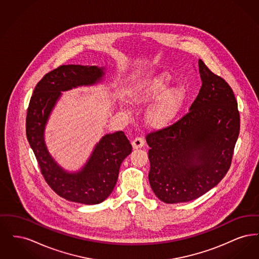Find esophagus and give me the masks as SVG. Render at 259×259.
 Instances as JSON below:
<instances>
[{
    "label": "esophagus",
    "instance_id": "obj_1",
    "mask_svg": "<svg viewBox=\"0 0 259 259\" xmlns=\"http://www.w3.org/2000/svg\"><path fill=\"white\" fill-rule=\"evenodd\" d=\"M145 145V140L143 137H136L135 139L132 142V146L134 148H143Z\"/></svg>",
    "mask_w": 259,
    "mask_h": 259
}]
</instances>
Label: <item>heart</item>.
I'll return each mask as SVG.
<instances>
[{"mask_svg":"<svg viewBox=\"0 0 259 259\" xmlns=\"http://www.w3.org/2000/svg\"><path fill=\"white\" fill-rule=\"evenodd\" d=\"M169 83L166 74L152 77L136 89L132 101L136 105L147 104L153 100L156 102L148 111L150 122L156 126H166L174 121L181 111L185 98V89L175 87L165 90Z\"/></svg>","mask_w":259,"mask_h":259,"instance_id":"heart-1","label":"heart"}]
</instances>
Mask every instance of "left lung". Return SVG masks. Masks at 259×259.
Wrapping results in <instances>:
<instances>
[{"mask_svg": "<svg viewBox=\"0 0 259 259\" xmlns=\"http://www.w3.org/2000/svg\"><path fill=\"white\" fill-rule=\"evenodd\" d=\"M202 87L176 122L149 132V184L161 201L184 203L202 196L228 172L240 133L234 92L199 60Z\"/></svg>", "mask_w": 259, "mask_h": 259, "instance_id": "1", "label": "left lung"}]
</instances>
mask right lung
<instances>
[{
    "label": "right lung",
    "mask_w": 259,
    "mask_h": 259,
    "mask_svg": "<svg viewBox=\"0 0 259 259\" xmlns=\"http://www.w3.org/2000/svg\"><path fill=\"white\" fill-rule=\"evenodd\" d=\"M104 74L96 66L62 65L44 75L35 87L26 116V136L40 172L50 188L69 201L94 205L108 197L116 185L122 161L132 146L122 131L104 136L78 172L63 171L51 158L44 141L45 126L61 91L93 84Z\"/></svg>",
    "instance_id": "1"
}]
</instances>
